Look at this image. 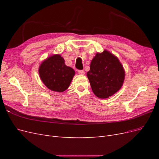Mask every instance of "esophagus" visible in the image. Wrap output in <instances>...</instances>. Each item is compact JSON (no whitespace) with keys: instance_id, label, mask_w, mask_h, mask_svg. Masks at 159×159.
<instances>
[{"instance_id":"esophagus-1","label":"esophagus","mask_w":159,"mask_h":159,"mask_svg":"<svg viewBox=\"0 0 159 159\" xmlns=\"http://www.w3.org/2000/svg\"><path fill=\"white\" fill-rule=\"evenodd\" d=\"M78 73L80 75H84L85 74V71L83 70H78Z\"/></svg>"}]
</instances>
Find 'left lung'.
I'll list each match as a JSON object with an SVG mask.
<instances>
[{
	"instance_id": "8db88e82",
	"label": "left lung",
	"mask_w": 159,
	"mask_h": 159,
	"mask_svg": "<svg viewBox=\"0 0 159 159\" xmlns=\"http://www.w3.org/2000/svg\"><path fill=\"white\" fill-rule=\"evenodd\" d=\"M91 89L97 97L105 99L115 94L121 88L125 71L117 57L107 50L97 53L87 73Z\"/></svg>"
}]
</instances>
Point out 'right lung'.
<instances>
[{"label":"right lung","mask_w":159,"mask_h":159,"mask_svg":"<svg viewBox=\"0 0 159 159\" xmlns=\"http://www.w3.org/2000/svg\"><path fill=\"white\" fill-rule=\"evenodd\" d=\"M39 74L48 88L62 92L68 88L75 71L65 64L60 55L56 54L42 62L39 68Z\"/></svg>","instance_id":"1"}]
</instances>
